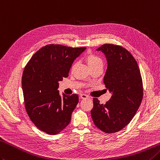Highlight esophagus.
Segmentation results:
<instances>
[{
    "mask_svg": "<svg viewBox=\"0 0 160 160\" xmlns=\"http://www.w3.org/2000/svg\"><path fill=\"white\" fill-rule=\"evenodd\" d=\"M80 98H82V99H87V98H89V96H87V95H86V94H84V93H81V94H80Z\"/></svg>",
    "mask_w": 160,
    "mask_h": 160,
    "instance_id": "1",
    "label": "esophagus"
}]
</instances>
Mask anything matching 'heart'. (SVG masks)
<instances>
[{
  "instance_id": "1",
  "label": "heart",
  "mask_w": 160,
  "mask_h": 160,
  "mask_svg": "<svg viewBox=\"0 0 160 160\" xmlns=\"http://www.w3.org/2000/svg\"><path fill=\"white\" fill-rule=\"evenodd\" d=\"M84 60H85L87 64H88L89 67L91 68V69L94 67H98V66L102 65V59L100 58L98 55L93 54L92 52L87 53L85 55V57H84ZM75 66H76V64H73L72 66L71 69H73L75 67Z\"/></svg>"
}]
</instances>
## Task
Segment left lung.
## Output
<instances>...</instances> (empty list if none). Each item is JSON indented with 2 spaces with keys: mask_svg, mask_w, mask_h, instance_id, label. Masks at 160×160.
Returning <instances> with one entry per match:
<instances>
[{
  "mask_svg": "<svg viewBox=\"0 0 160 160\" xmlns=\"http://www.w3.org/2000/svg\"><path fill=\"white\" fill-rule=\"evenodd\" d=\"M96 50L107 59L103 82L112 95L105 104L93 98L91 115L98 129L114 133L126 127L138 110L143 98L142 78L135 59L123 47L106 43Z\"/></svg>",
  "mask_w": 160,
  "mask_h": 160,
  "instance_id": "left-lung-1",
  "label": "left lung"
}]
</instances>
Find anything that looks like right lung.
I'll use <instances>...</instances> for the list:
<instances>
[{
    "label": "right lung",
    "instance_id": "obj_1",
    "mask_svg": "<svg viewBox=\"0 0 160 160\" xmlns=\"http://www.w3.org/2000/svg\"><path fill=\"white\" fill-rule=\"evenodd\" d=\"M86 48L60 44L42 47L32 55L22 76L25 108L40 130L56 134L67 127L78 103V95H59V82L68 76L72 64Z\"/></svg>",
    "mask_w": 160,
    "mask_h": 160
}]
</instances>
